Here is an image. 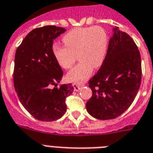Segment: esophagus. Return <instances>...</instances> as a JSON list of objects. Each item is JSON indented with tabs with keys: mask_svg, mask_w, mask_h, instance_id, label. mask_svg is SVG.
Listing matches in <instances>:
<instances>
[{
	"mask_svg": "<svg viewBox=\"0 0 153 153\" xmlns=\"http://www.w3.org/2000/svg\"><path fill=\"white\" fill-rule=\"evenodd\" d=\"M84 84H73V86H74V91H78L80 89V88L84 86Z\"/></svg>",
	"mask_w": 153,
	"mask_h": 153,
	"instance_id": "34e87169",
	"label": "esophagus"
}]
</instances>
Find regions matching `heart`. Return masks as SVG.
<instances>
[{
	"label": "heart",
	"instance_id": "obj_1",
	"mask_svg": "<svg viewBox=\"0 0 153 153\" xmlns=\"http://www.w3.org/2000/svg\"><path fill=\"white\" fill-rule=\"evenodd\" d=\"M65 46L54 44L52 54L60 67L68 69L76 60L80 62L67 74V79L74 83H83L93 71L103 64L108 50V40L104 29L100 26L73 29L62 37Z\"/></svg>",
	"mask_w": 153,
	"mask_h": 153
}]
</instances>
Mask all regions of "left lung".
I'll return each mask as SVG.
<instances>
[{
    "mask_svg": "<svg viewBox=\"0 0 153 153\" xmlns=\"http://www.w3.org/2000/svg\"><path fill=\"white\" fill-rule=\"evenodd\" d=\"M142 80V61L137 45L125 32L114 27L105 61L89 80L92 96L86 108L98 120H112L132 104Z\"/></svg>",
    "mask_w": 153,
    "mask_h": 153,
    "instance_id": "8db88e82",
    "label": "left lung"
}]
</instances>
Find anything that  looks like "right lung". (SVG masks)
I'll return each mask as SVG.
<instances>
[{
    "label": "right lung",
    "mask_w": 153,
    "mask_h": 153,
    "mask_svg": "<svg viewBox=\"0 0 153 153\" xmlns=\"http://www.w3.org/2000/svg\"><path fill=\"white\" fill-rule=\"evenodd\" d=\"M65 31L55 26L34 29L16 50L14 87L24 108L38 120L61 118L66 111L65 98L74 91L71 84L57 88L63 72L51 51L54 40Z\"/></svg>",
    "instance_id": "obj_1"
}]
</instances>
